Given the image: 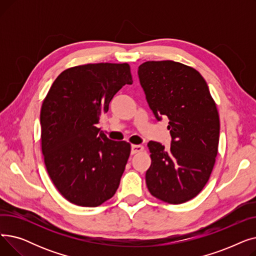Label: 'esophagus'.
Returning <instances> with one entry per match:
<instances>
[{"mask_svg":"<svg viewBox=\"0 0 256 256\" xmlns=\"http://www.w3.org/2000/svg\"><path fill=\"white\" fill-rule=\"evenodd\" d=\"M144 150V147L142 145H132V154H135Z\"/></svg>","mask_w":256,"mask_h":256,"instance_id":"obj_1","label":"esophagus"}]
</instances>
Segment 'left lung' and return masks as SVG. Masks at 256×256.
I'll return each instance as SVG.
<instances>
[{
	"label": "left lung",
	"mask_w": 256,
	"mask_h": 256,
	"mask_svg": "<svg viewBox=\"0 0 256 256\" xmlns=\"http://www.w3.org/2000/svg\"><path fill=\"white\" fill-rule=\"evenodd\" d=\"M146 100L158 120L167 116L170 150L158 142L147 146L146 171L156 198L180 204L196 197L210 180L218 154L220 120L206 80L193 67L176 61H147L138 68Z\"/></svg>",
	"instance_id": "8db88e82"
}]
</instances>
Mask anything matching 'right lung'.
Wrapping results in <instances>:
<instances>
[{"label": "right lung", "mask_w": 256, "mask_h": 256, "mask_svg": "<svg viewBox=\"0 0 256 256\" xmlns=\"http://www.w3.org/2000/svg\"><path fill=\"white\" fill-rule=\"evenodd\" d=\"M128 63L70 67L52 83L40 111L42 150L48 176L70 202L96 208L116 193L130 144L112 141L96 124L124 85Z\"/></svg>", "instance_id": "obj_1"}]
</instances>
